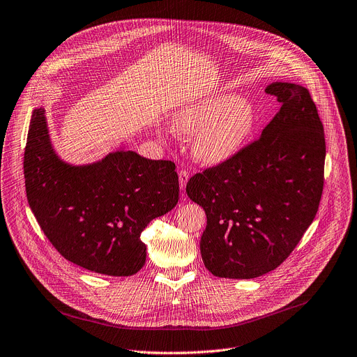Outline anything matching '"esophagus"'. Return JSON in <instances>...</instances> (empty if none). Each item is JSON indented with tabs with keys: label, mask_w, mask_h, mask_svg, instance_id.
Instances as JSON below:
<instances>
[{
	"label": "esophagus",
	"mask_w": 357,
	"mask_h": 357,
	"mask_svg": "<svg viewBox=\"0 0 357 357\" xmlns=\"http://www.w3.org/2000/svg\"><path fill=\"white\" fill-rule=\"evenodd\" d=\"M178 175H179V188L183 190V189L186 188L188 181H189V172L185 171V169H182V171H179Z\"/></svg>",
	"instance_id": "obj_1"
}]
</instances>
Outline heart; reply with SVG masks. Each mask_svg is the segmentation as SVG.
Masks as SVG:
<instances>
[{
    "instance_id": "obj_1",
    "label": "heart",
    "mask_w": 357,
    "mask_h": 357,
    "mask_svg": "<svg viewBox=\"0 0 357 357\" xmlns=\"http://www.w3.org/2000/svg\"><path fill=\"white\" fill-rule=\"evenodd\" d=\"M257 109L233 91L197 98L172 116V128L193 135L192 152L205 165H222L236 158L256 131Z\"/></svg>"
}]
</instances>
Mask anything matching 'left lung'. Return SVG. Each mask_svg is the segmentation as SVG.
<instances>
[{
	"label": "left lung",
	"instance_id": "1",
	"mask_svg": "<svg viewBox=\"0 0 357 357\" xmlns=\"http://www.w3.org/2000/svg\"><path fill=\"white\" fill-rule=\"evenodd\" d=\"M266 91L282 106L260 138L186 185L208 218L202 260L220 278L250 280L275 270L319 208L326 146L314 100L295 83L274 82Z\"/></svg>",
	"mask_w": 357,
	"mask_h": 357
}]
</instances>
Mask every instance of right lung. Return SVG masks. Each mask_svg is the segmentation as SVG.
<instances>
[{
	"instance_id": "1",
	"label": "right lung",
	"mask_w": 357,
	"mask_h": 357,
	"mask_svg": "<svg viewBox=\"0 0 357 357\" xmlns=\"http://www.w3.org/2000/svg\"><path fill=\"white\" fill-rule=\"evenodd\" d=\"M29 208L62 256L91 273L128 277L146 259L141 231L179 199L175 164L119 148L91 164L63 161L42 107L31 117L24 154Z\"/></svg>"
}]
</instances>
